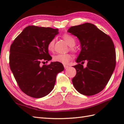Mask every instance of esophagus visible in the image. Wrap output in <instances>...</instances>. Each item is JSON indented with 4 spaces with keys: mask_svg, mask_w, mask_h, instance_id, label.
<instances>
[{
    "mask_svg": "<svg viewBox=\"0 0 124 124\" xmlns=\"http://www.w3.org/2000/svg\"><path fill=\"white\" fill-rule=\"evenodd\" d=\"M63 66H64V68H65V69H66L69 68V66H67V65H63Z\"/></svg>",
    "mask_w": 124,
    "mask_h": 124,
    "instance_id": "obj_1",
    "label": "esophagus"
}]
</instances>
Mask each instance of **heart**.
<instances>
[{
    "instance_id": "obj_1",
    "label": "heart",
    "mask_w": 124,
    "mask_h": 124,
    "mask_svg": "<svg viewBox=\"0 0 124 124\" xmlns=\"http://www.w3.org/2000/svg\"><path fill=\"white\" fill-rule=\"evenodd\" d=\"M62 39L66 42L70 46L69 50L73 53H77V49L73 46L76 44V40L74 37L69 33H65L62 36ZM55 40L52 39L50 40L47 45V48L48 51L51 52H53L54 50ZM72 58V56L70 54H57L53 56V61L55 62L62 63V64L68 63Z\"/></svg>"
}]
</instances>
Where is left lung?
<instances>
[{
	"label": "left lung",
	"mask_w": 124,
	"mask_h": 124,
	"mask_svg": "<svg viewBox=\"0 0 124 124\" xmlns=\"http://www.w3.org/2000/svg\"><path fill=\"white\" fill-rule=\"evenodd\" d=\"M68 31L79 39L81 51L74 66L77 73L72 80L81 94L93 96L105 88L116 66V52L111 37L91 23L71 27ZM88 61L84 68L79 62Z\"/></svg>",
	"instance_id": "left-lung-1"
}]
</instances>
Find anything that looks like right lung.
Segmentation results:
<instances>
[{"instance_id":"obj_1","label":"right lung","mask_w":124,"mask_h":124,"mask_svg":"<svg viewBox=\"0 0 124 124\" xmlns=\"http://www.w3.org/2000/svg\"><path fill=\"white\" fill-rule=\"evenodd\" d=\"M58 29L29 26L11 45L9 64L21 91L33 98H42L53 90L57 74L64 70L62 63L52 62L47 48L48 42L58 33Z\"/></svg>"}]
</instances>
